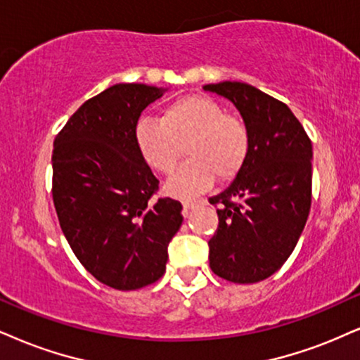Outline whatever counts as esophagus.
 Returning <instances> with one entry per match:
<instances>
[{"label":"esophagus","instance_id":"1","mask_svg":"<svg viewBox=\"0 0 360 360\" xmlns=\"http://www.w3.org/2000/svg\"><path fill=\"white\" fill-rule=\"evenodd\" d=\"M195 205H197V202H192V200L184 202V215H188L190 210H192V208H195Z\"/></svg>","mask_w":360,"mask_h":360}]
</instances>
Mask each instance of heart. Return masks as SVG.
Here are the masks:
<instances>
[{"mask_svg":"<svg viewBox=\"0 0 360 360\" xmlns=\"http://www.w3.org/2000/svg\"><path fill=\"white\" fill-rule=\"evenodd\" d=\"M136 148L152 170L168 175L187 146L188 162L165 184L176 198H192L220 181L233 180L250 153V131L240 118L210 96L192 95L173 101L162 118H141L135 127Z\"/></svg>","mask_w":360,"mask_h":360,"instance_id":"obj_1","label":"heart"}]
</instances>
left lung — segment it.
I'll return each mask as SVG.
<instances>
[{
    "label": "left lung",
    "mask_w": 360,
    "mask_h": 360,
    "mask_svg": "<svg viewBox=\"0 0 360 360\" xmlns=\"http://www.w3.org/2000/svg\"><path fill=\"white\" fill-rule=\"evenodd\" d=\"M232 101L250 131V153L230 187L210 198L219 229L210 269L233 283L270 277L294 252L312 198V141L282 101L240 82L203 86Z\"/></svg>",
    "instance_id": "obj_1"
}]
</instances>
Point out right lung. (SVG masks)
<instances>
[{
	"label": "right lung",
	"instance_id": "1",
	"mask_svg": "<svg viewBox=\"0 0 360 360\" xmlns=\"http://www.w3.org/2000/svg\"><path fill=\"white\" fill-rule=\"evenodd\" d=\"M167 88L118 83L86 100L53 143V203L73 254L96 281L136 290L165 272L181 203L158 198L136 148L143 110Z\"/></svg>",
	"mask_w": 360,
	"mask_h": 360
}]
</instances>
